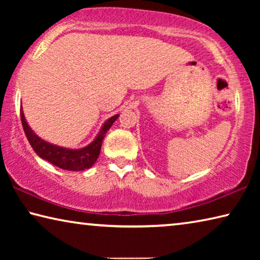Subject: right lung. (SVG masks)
Instances as JSON below:
<instances>
[{
	"mask_svg": "<svg viewBox=\"0 0 260 260\" xmlns=\"http://www.w3.org/2000/svg\"><path fill=\"white\" fill-rule=\"evenodd\" d=\"M118 118V114L113 116L104 122L102 128H101L99 135L96 139L88 144L87 147L82 149H78V150H72V149L61 148L58 146H54L46 142V141L41 140L39 136L34 133V132L29 128L27 122L25 120L23 110L20 108V119L21 125H23L24 132L26 134L30 147L39 157L42 159L51 162L55 166L59 167V169L68 170V171H83L89 169L94 165V162L98 160L100 156L101 147H102V142L107 132L110 129V127Z\"/></svg>",
	"mask_w": 260,
	"mask_h": 260,
	"instance_id": "obj_1",
	"label": "right lung"
}]
</instances>
